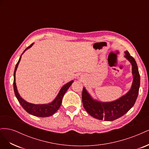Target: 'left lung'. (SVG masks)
<instances>
[{"label":"left lung","mask_w":149,"mask_h":149,"mask_svg":"<svg viewBox=\"0 0 149 149\" xmlns=\"http://www.w3.org/2000/svg\"><path fill=\"white\" fill-rule=\"evenodd\" d=\"M124 56L132 65L133 82L130 89L125 95L112 102H103L94 100L85 88L83 89L82 101L85 110L93 118L112 121L120 118L131 109L134 105L139 94L140 87V74L137 65L129 53L125 52Z\"/></svg>","instance_id":"8db88e82"}]
</instances>
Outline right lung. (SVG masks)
I'll return each mask as SVG.
<instances>
[{
    "label": "right lung",
    "mask_w": 149,
    "mask_h": 149,
    "mask_svg": "<svg viewBox=\"0 0 149 149\" xmlns=\"http://www.w3.org/2000/svg\"><path fill=\"white\" fill-rule=\"evenodd\" d=\"M33 44H31V45L26 48L22 54L26 50V49L30 48L31 46L33 45ZM22 54L21 56L22 55ZM21 57H20L19 61H18L17 63L15 66V68L14 71V73H13V89H14V93L15 94V96L17 99L19 101L20 105L22 106L24 109L29 113L30 114H31L37 117H41V118H46V117H49L50 116H52L53 114H55V112L59 109L61 102H62V99L63 97L64 94L67 91V90L71 86L72 83H73V80L71 81L69 83H66L63 86L59 93L58 94L57 96L55 97L52 102L49 104H31L30 102H26L25 101L23 98L20 96L19 94V92L17 91L16 83H15V72L17 71V67L19 66V63H20V61L21 60Z\"/></svg>",
    "instance_id": "1"
}]
</instances>
